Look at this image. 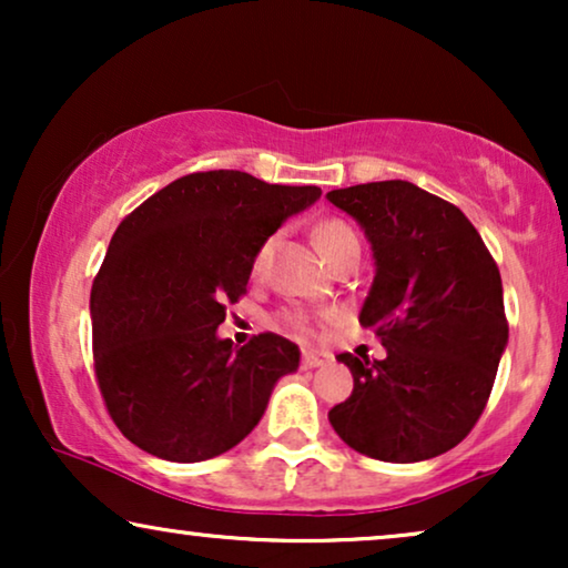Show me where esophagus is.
<instances>
[{
    "instance_id": "esophagus-1",
    "label": "esophagus",
    "mask_w": 568,
    "mask_h": 568,
    "mask_svg": "<svg viewBox=\"0 0 568 568\" xmlns=\"http://www.w3.org/2000/svg\"><path fill=\"white\" fill-rule=\"evenodd\" d=\"M333 359L328 352H317V348H305L302 352V367L305 369H315V367H325Z\"/></svg>"
}]
</instances>
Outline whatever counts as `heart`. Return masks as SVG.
<instances>
[{"label": "heart", "mask_w": 568, "mask_h": 568, "mask_svg": "<svg viewBox=\"0 0 568 568\" xmlns=\"http://www.w3.org/2000/svg\"><path fill=\"white\" fill-rule=\"evenodd\" d=\"M313 237H315L317 251L323 253L325 261H328L331 255L336 253V251H341V247H344L346 243H354V240H356L354 230L348 227V224L336 222V220L317 224L315 232H313ZM356 243H359V240H356ZM268 251H271V240H266V243H263V245L258 247V253H255V258H253V268H255V271L263 268V263H266ZM290 323L294 325V328L305 331L307 325H310V315H305V313H292V315H290Z\"/></svg>", "instance_id": "1"}]
</instances>
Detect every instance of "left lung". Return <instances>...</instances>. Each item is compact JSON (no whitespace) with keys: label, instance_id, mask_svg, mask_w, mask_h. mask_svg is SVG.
<instances>
[{"label":"left lung","instance_id":"obj_1","mask_svg":"<svg viewBox=\"0 0 568 568\" xmlns=\"http://www.w3.org/2000/svg\"><path fill=\"white\" fill-rule=\"evenodd\" d=\"M364 230L375 278L359 323L385 359L338 354L354 390L328 422L356 453L385 463L437 457L468 437L507 348L499 268L460 209L408 181L325 193Z\"/></svg>","mask_w":568,"mask_h":568}]
</instances>
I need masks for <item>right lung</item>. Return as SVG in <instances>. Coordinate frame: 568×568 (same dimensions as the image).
I'll list each match as a JSON object with an SVG mask.
<instances>
[{
  "mask_svg": "<svg viewBox=\"0 0 568 568\" xmlns=\"http://www.w3.org/2000/svg\"><path fill=\"white\" fill-rule=\"evenodd\" d=\"M317 199V185L209 170L178 178L119 224L90 315L98 385L123 437L162 460L199 463L255 429L300 348L276 333L232 346L216 328L258 247Z\"/></svg>",
  "mask_w": 568,
  "mask_h": 568,
  "instance_id": "1",
  "label": "right lung"
}]
</instances>
